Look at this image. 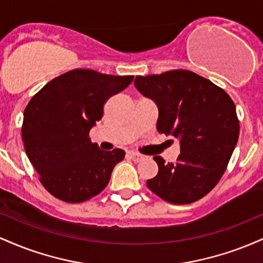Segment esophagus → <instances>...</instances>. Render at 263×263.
<instances>
[{
	"label": "esophagus",
	"mask_w": 263,
	"mask_h": 263,
	"mask_svg": "<svg viewBox=\"0 0 263 263\" xmlns=\"http://www.w3.org/2000/svg\"><path fill=\"white\" fill-rule=\"evenodd\" d=\"M127 157H128V158H131L132 161H135V162L141 161V159L143 158V156L138 155V153L134 152V151H129V152H127Z\"/></svg>",
	"instance_id": "1"
}]
</instances>
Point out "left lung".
<instances>
[{"label":"left lung","instance_id":"left-lung-1","mask_svg":"<svg viewBox=\"0 0 263 263\" xmlns=\"http://www.w3.org/2000/svg\"><path fill=\"white\" fill-rule=\"evenodd\" d=\"M136 89L158 107L157 131L176 137L177 163L156 156L158 174L147 180L155 194L173 204H189L218 184L238 140L236 107L210 80L188 70L136 77Z\"/></svg>","mask_w":263,"mask_h":263}]
</instances>
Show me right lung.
I'll return each mask as SVG.
<instances>
[{
  "instance_id": "1",
  "label": "right lung",
  "mask_w": 263,
  "mask_h": 263,
  "mask_svg": "<svg viewBox=\"0 0 263 263\" xmlns=\"http://www.w3.org/2000/svg\"><path fill=\"white\" fill-rule=\"evenodd\" d=\"M132 80L75 69L50 80L28 102L22 126L26 153L55 198L81 203L106 188L125 151L100 149L89 132L100 121L107 99Z\"/></svg>"
}]
</instances>
